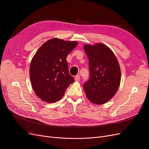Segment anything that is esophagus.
Segmentation results:
<instances>
[{
    "label": "esophagus",
    "instance_id": "34e87169",
    "mask_svg": "<svg viewBox=\"0 0 149 149\" xmlns=\"http://www.w3.org/2000/svg\"><path fill=\"white\" fill-rule=\"evenodd\" d=\"M74 79H75L76 81H80V76L79 75L76 76Z\"/></svg>",
    "mask_w": 149,
    "mask_h": 149
}]
</instances>
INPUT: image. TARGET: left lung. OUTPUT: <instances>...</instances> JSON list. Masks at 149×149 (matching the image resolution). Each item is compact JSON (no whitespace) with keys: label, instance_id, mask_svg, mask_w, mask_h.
<instances>
[{"label":"left lung","instance_id":"1","mask_svg":"<svg viewBox=\"0 0 149 149\" xmlns=\"http://www.w3.org/2000/svg\"><path fill=\"white\" fill-rule=\"evenodd\" d=\"M89 60V78L83 84L88 100L96 104L109 101L118 91L120 70L118 60L111 49L102 43L85 45Z\"/></svg>","mask_w":149,"mask_h":149}]
</instances>
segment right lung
<instances>
[{"instance_id": "right-lung-1", "label": "right lung", "mask_w": 149, "mask_h": 149, "mask_svg": "<svg viewBox=\"0 0 149 149\" xmlns=\"http://www.w3.org/2000/svg\"><path fill=\"white\" fill-rule=\"evenodd\" d=\"M77 45L76 42L52 38L43 44L32 58L30 68L31 86L44 101L52 103L60 100L74 82L66 57Z\"/></svg>"}]
</instances>
